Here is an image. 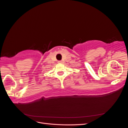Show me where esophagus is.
<instances>
[{
    "mask_svg": "<svg viewBox=\"0 0 128 128\" xmlns=\"http://www.w3.org/2000/svg\"><path fill=\"white\" fill-rule=\"evenodd\" d=\"M58 62H59V63H62L63 62V61H62V60L59 61H58Z\"/></svg>",
    "mask_w": 128,
    "mask_h": 128,
    "instance_id": "34e87169",
    "label": "esophagus"
}]
</instances>
